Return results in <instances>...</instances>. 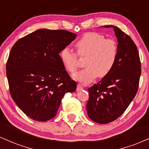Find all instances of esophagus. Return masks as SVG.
<instances>
[{
	"mask_svg": "<svg viewBox=\"0 0 149 149\" xmlns=\"http://www.w3.org/2000/svg\"><path fill=\"white\" fill-rule=\"evenodd\" d=\"M83 89V87L80 84H78L77 85V88H76V90L77 91H80V90H82Z\"/></svg>",
	"mask_w": 149,
	"mask_h": 149,
	"instance_id": "1",
	"label": "esophagus"
}]
</instances>
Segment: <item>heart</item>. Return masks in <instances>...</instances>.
<instances>
[{
    "label": "heart",
    "mask_w": 149,
    "mask_h": 149,
    "mask_svg": "<svg viewBox=\"0 0 149 149\" xmlns=\"http://www.w3.org/2000/svg\"><path fill=\"white\" fill-rule=\"evenodd\" d=\"M80 57L86 56V67L74 73L72 78L83 83L93 81L97 76L103 78L111 72L118 57V47L115 40L106 39L102 34L90 32L84 34L75 44ZM60 59L66 69L74 73L78 68V56L68 47L61 49Z\"/></svg>",
    "instance_id": "obj_1"
}]
</instances>
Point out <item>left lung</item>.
Segmentation results:
<instances>
[{
  "label": "left lung",
  "instance_id": "left-lung-1",
  "mask_svg": "<svg viewBox=\"0 0 149 149\" xmlns=\"http://www.w3.org/2000/svg\"><path fill=\"white\" fill-rule=\"evenodd\" d=\"M113 29L118 40V57L111 72L88 89L86 109L92 120L107 124L119 118L134 98L141 76L137 47L131 38L117 26Z\"/></svg>",
  "mask_w": 149,
  "mask_h": 149
}]
</instances>
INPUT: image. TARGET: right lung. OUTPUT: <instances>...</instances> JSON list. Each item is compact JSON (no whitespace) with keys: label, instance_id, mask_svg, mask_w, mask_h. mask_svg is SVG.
<instances>
[{"label":"right lung","instance_id":"right-lung-1","mask_svg":"<svg viewBox=\"0 0 149 149\" xmlns=\"http://www.w3.org/2000/svg\"><path fill=\"white\" fill-rule=\"evenodd\" d=\"M76 36L66 30L42 29L12 47L6 64L10 95L30 118L40 122L52 118L65 94L76 91L77 83L71 80L59 53Z\"/></svg>","mask_w":149,"mask_h":149}]
</instances>
